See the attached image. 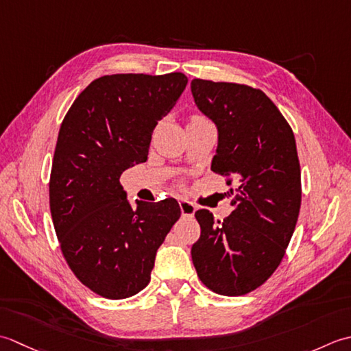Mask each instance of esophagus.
I'll use <instances>...</instances> for the list:
<instances>
[{
  "label": "esophagus",
  "mask_w": 351,
  "mask_h": 351,
  "mask_svg": "<svg viewBox=\"0 0 351 351\" xmlns=\"http://www.w3.org/2000/svg\"><path fill=\"white\" fill-rule=\"evenodd\" d=\"M178 204H180V210H182V215L183 217H192L197 210V207L194 203L188 202V199H180L178 202Z\"/></svg>",
  "instance_id": "obj_1"
}]
</instances>
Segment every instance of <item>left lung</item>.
<instances>
[{"instance_id": "1", "label": "left lung", "mask_w": 351, "mask_h": 351, "mask_svg": "<svg viewBox=\"0 0 351 351\" xmlns=\"http://www.w3.org/2000/svg\"><path fill=\"white\" fill-rule=\"evenodd\" d=\"M191 92L218 130L212 171L236 180L233 212L224 221L195 212L202 234L192 262L213 292L244 295L274 273L294 233L302 204L295 138L261 89L194 78Z\"/></svg>"}]
</instances>
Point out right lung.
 Returning <instances> with one entry per match:
<instances>
[{
    "mask_svg": "<svg viewBox=\"0 0 351 351\" xmlns=\"http://www.w3.org/2000/svg\"><path fill=\"white\" fill-rule=\"evenodd\" d=\"M186 84L182 73L99 77L60 125L49 209L69 268L98 295L121 300L144 289L157 248L180 218L174 198L132 207L119 177L147 160L153 130Z\"/></svg>",
    "mask_w": 351,
    "mask_h": 351,
    "instance_id": "right-lung-1",
    "label": "right lung"
}]
</instances>
